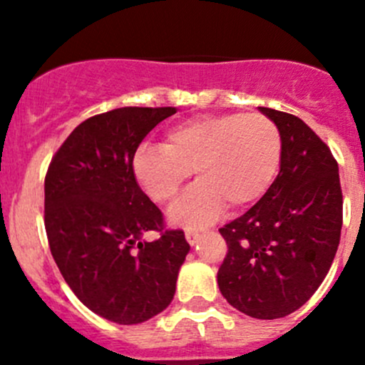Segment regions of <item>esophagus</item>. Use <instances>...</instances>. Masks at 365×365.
Returning <instances> with one entry per match:
<instances>
[{"instance_id":"1","label":"esophagus","mask_w":365,"mask_h":365,"mask_svg":"<svg viewBox=\"0 0 365 365\" xmlns=\"http://www.w3.org/2000/svg\"><path fill=\"white\" fill-rule=\"evenodd\" d=\"M185 238H187V242H189L190 245L197 244V240H200V231L192 230V227H187V230H185Z\"/></svg>"}]
</instances>
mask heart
Returning <instances> with one entry per match:
<instances>
[{
  "mask_svg": "<svg viewBox=\"0 0 365 365\" xmlns=\"http://www.w3.org/2000/svg\"><path fill=\"white\" fill-rule=\"evenodd\" d=\"M281 157V132L264 114H210L169 127L162 145L139 146L132 171L146 196L160 205L175 200L194 171L197 182L171 206L169 219L205 226L224 205L237 210L259 200Z\"/></svg>",
  "mask_w": 365,
  "mask_h": 365,
  "instance_id": "b5f03b06",
  "label": "heart"
}]
</instances>
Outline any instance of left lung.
I'll list each match as a JSON object with an SVG mask.
<instances>
[{"label":"left lung","mask_w":365,"mask_h":365,"mask_svg":"<svg viewBox=\"0 0 365 365\" xmlns=\"http://www.w3.org/2000/svg\"><path fill=\"white\" fill-rule=\"evenodd\" d=\"M282 138L281 169L264 196L220 227L227 254L222 297L257 319L284 318L319 288L342 226L339 168L329 146L293 114L259 108Z\"/></svg>","instance_id":"1"}]
</instances>
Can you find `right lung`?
<instances>
[{
    "label": "right lung",
    "instance_id": "1",
    "mask_svg": "<svg viewBox=\"0 0 365 365\" xmlns=\"http://www.w3.org/2000/svg\"><path fill=\"white\" fill-rule=\"evenodd\" d=\"M176 108H120L77 125L46 175L51 254L76 297L120 325H138L171 304L190 251L182 230H165L162 212L138 185L135 150ZM160 230L155 242L142 240Z\"/></svg>",
    "mask_w": 365,
    "mask_h": 365
}]
</instances>
